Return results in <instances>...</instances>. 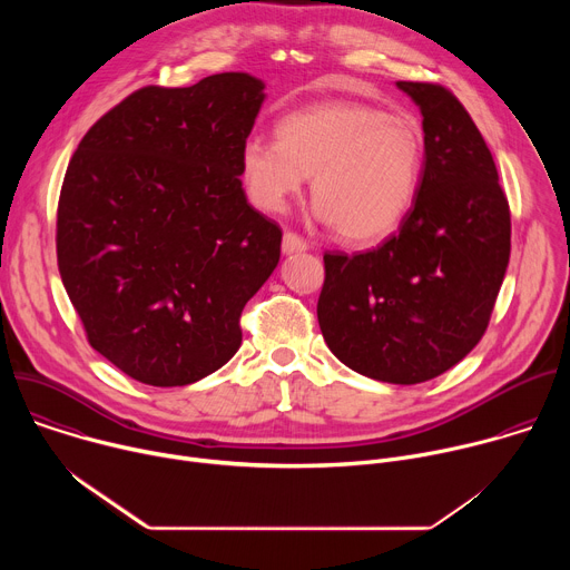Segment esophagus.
<instances>
[{
  "label": "esophagus",
  "instance_id": "34e87169",
  "mask_svg": "<svg viewBox=\"0 0 570 570\" xmlns=\"http://www.w3.org/2000/svg\"><path fill=\"white\" fill-rule=\"evenodd\" d=\"M308 246L306 240L295 234V232H284V238H282V253L284 255H295V253H304Z\"/></svg>",
  "mask_w": 570,
  "mask_h": 570
}]
</instances>
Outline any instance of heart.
<instances>
[{
	"label": "heart",
	"instance_id": "1",
	"mask_svg": "<svg viewBox=\"0 0 570 570\" xmlns=\"http://www.w3.org/2000/svg\"><path fill=\"white\" fill-rule=\"evenodd\" d=\"M277 141L250 137L238 169L253 205L284 212L311 180L315 216L354 246L394 234L422 174L420 128L361 101H320L277 121Z\"/></svg>",
	"mask_w": 570,
	"mask_h": 570
}]
</instances>
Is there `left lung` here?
Returning <instances> with one entry per match:
<instances>
[{"label": "left lung", "mask_w": 570, "mask_h": 570, "mask_svg": "<svg viewBox=\"0 0 570 570\" xmlns=\"http://www.w3.org/2000/svg\"><path fill=\"white\" fill-rule=\"evenodd\" d=\"M422 112L424 169L399 234L361 255H324L317 322L350 370L413 385L482 338L510 262V205L494 157L442 86L396 80Z\"/></svg>", "instance_id": "left-lung-1"}]
</instances>
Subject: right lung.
Segmentation results:
<instances>
[{
	"instance_id": "obj_1",
	"label": "right lung",
	"mask_w": 570,
	"mask_h": 570,
	"mask_svg": "<svg viewBox=\"0 0 570 570\" xmlns=\"http://www.w3.org/2000/svg\"><path fill=\"white\" fill-rule=\"evenodd\" d=\"M264 80L225 71L141 88L80 139L58 200V271L90 345L174 387L223 367L279 264L282 229L240 187Z\"/></svg>"
}]
</instances>
